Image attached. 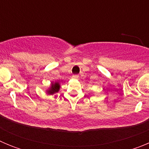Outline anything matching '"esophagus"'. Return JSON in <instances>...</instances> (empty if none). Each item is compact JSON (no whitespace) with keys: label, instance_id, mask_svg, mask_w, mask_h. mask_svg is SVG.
Returning <instances> with one entry per match:
<instances>
[{"label":"esophagus","instance_id":"obj_1","mask_svg":"<svg viewBox=\"0 0 149 149\" xmlns=\"http://www.w3.org/2000/svg\"><path fill=\"white\" fill-rule=\"evenodd\" d=\"M72 77H73L74 79H77L79 77V75L78 74H74V75L72 76Z\"/></svg>","mask_w":149,"mask_h":149}]
</instances>
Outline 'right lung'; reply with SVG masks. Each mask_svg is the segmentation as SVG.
Masks as SVG:
<instances>
[{
  "label": "right lung",
  "instance_id": "obj_1",
  "mask_svg": "<svg viewBox=\"0 0 149 149\" xmlns=\"http://www.w3.org/2000/svg\"><path fill=\"white\" fill-rule=\"evenodd\" d=\"M60 85L59 82H52L51 84V86L47 90V93L49 95H54V93H58L59 90H60Z\"/></svg>",
  "mask_w": 149,
  "mask_h": 149
}]
</instances>
